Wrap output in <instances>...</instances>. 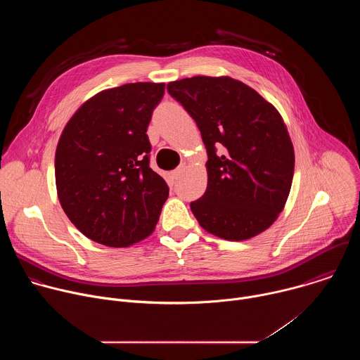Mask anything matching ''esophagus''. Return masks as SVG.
I'll list each match as a JSON object with an SVG mask.
<instances>
[{
	"instance_id": "obj_1",
	"label": "esophagus",
	"mask_w": 360,
	"mask_h": 360,
	"mask_svg": "<svg viewBox=\"0 0 360 360\" xmlns=\"http://www.w3.org/2000/svg\"><path fill=\"white\" fill-rule=\"evenodd\" d=\"M185 168H186V165H185V164L179 165L176 169H174V171H172V176H174L175 179H178V178L181 176V174L185 171Z\"/></svg>"
}]
</instances>
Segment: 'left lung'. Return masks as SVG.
Segmentation results:
<instances>
[{"mask_svg": "<svg viewBox=\"0 0 360 360\" xmlns=\"http://www.w3.org/2000/svg\"><path fill=\"white\" fill-rule=\"evenodd\" d=\"M169 95L195 120L208 152V186L191 202L199 225L226 240L249 239L282 212L295 168L276 108L229 77L169 82Z\"/></svg>", "mask_w": 360, "mask_h": 360, "instance_id": "obj_1", "label": "left lung"}]
</instances>
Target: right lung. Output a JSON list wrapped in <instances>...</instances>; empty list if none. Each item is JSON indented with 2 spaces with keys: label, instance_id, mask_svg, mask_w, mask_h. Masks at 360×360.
<instances>
[{
  "label": "right lung",
  "instance_id": "obj_1",
  "mask_svg": "<svg viewBox=\"0 0 360 360\" xmlns=\"http://www.w3.org/2000/svg\"><path fill=\"white\" fill-rule=\"evenodd\" d=\"M165 84L135 82L96 94L74 114L56 152L61 207L89 239L129 246L149 236L168 198L149 167L146 128Z\"/></svg>",
  "mask_w": 360,
  "mask_h": 360
}]
</instances>
